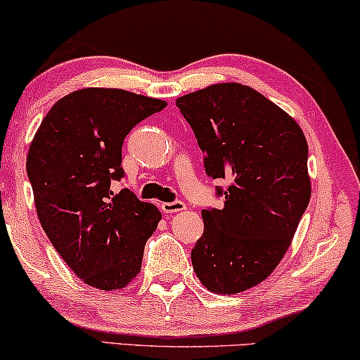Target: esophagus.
I'll use <instances>...</instances> for the list:
<instances>
[{
	"instance_id": "34e87169",
	"label": "esophagus",
	"mask_w": 360,
	"mask_h": 360,
	"mask_svg": "<svg viewBox=\"0 0 360 360\" xmlns=\"http://www.w3.org/2000/svg\"><path fill=\"white\" fill-rule=\"evenodd\" d=\"M161 210L165 212V214H176V212H182L186 210V204L182 200H174V202H163V204L160 205Z\"/></svg>"
}]
</instances>
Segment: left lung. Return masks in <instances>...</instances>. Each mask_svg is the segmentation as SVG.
I'll use <instances>...</instances> for the list:
<instances>
[{
  "label": "left lung",
  "instance_id": "8db88e82",
  "mask_svg": "<svg viewBox=\"0 0 360 360\" xmlns=\"http://www.w3.org/2000/svg\"><path fill=\"white\" fill-rule=\"evenodd\" d=\"M210 178L231 184L221 209L202 210L204 235L191 252L207 290L240 293L276 269L310 202L308 145L290 115L250 86L212 84L181 96Z\"/></svg>",
  "mask_w": 360,
  "mask_h": 360
}]
</instances>
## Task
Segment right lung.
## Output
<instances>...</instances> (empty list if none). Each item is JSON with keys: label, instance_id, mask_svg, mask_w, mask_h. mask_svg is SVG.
Segmentation results:
<instances>
[{"label": "right lung", "instance_id": "right-lung-1", "mask_svg": "<svg viewBox=\"0 0 360 360\" xmlns=\"http://www.w3.org/2000/svg\"><path fill=\"white\" fill-rule=\"evenodd\" d=\"M165 108V101L124 89H79L52 105L29 146L26 168L40 225L91 287L124 288L141 269L161 212L129 189L114 194L110 181L124 178L129 131Z\"/></svg>", "mask_w": 360, "mask_h": 360}]
</instances>
